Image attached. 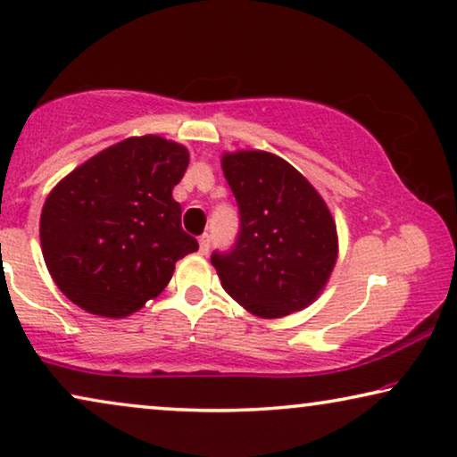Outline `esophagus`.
<instances>
[{
	"label": "esophagus",
	"instance_id": "obj_1",
	"mask_svg": "<svg viewBox=\"0 0 457 457\" xmlns=\"http://www.w3.org/2000/svg\"><path fill=\"white\" fill-rule=\"evenodd\" d=\"M210 245H212V237L208 233H204L202 237H199V252L205 255L210 252Z\"/></svg>",
	"mask_w": 457,
	"mask_h": 457
}]
</instances>
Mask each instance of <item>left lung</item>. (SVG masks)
<instances>
[{"instance_id": "left-lung-1", "label": "left lung", "mask_w": 457, "mask_h": 457, "mask_svg": "<svg viewBox=\"0 0 457 457\" xmlns=\"http://www.w3.org/2000/svg\"><path fill=\"white\" fill-rule=\"evenodd\" d=\"M222 170L241 222L235 245L212 253L224 291L260 318L303 310L320 295L337 262L327 204L274 154H224Z\"/></svg>"}]
</instances>
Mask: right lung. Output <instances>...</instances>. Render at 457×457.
<instances>
[{"label":"right lung","instance_id":"add662e5","mask_svg":"<svg viewBox=\"0 0 457 457\" xmlns=\"http://www.w3.org/2000/svg\"><path fill=\"white\" fill-rule=\"evenodd\" d=\"M187 166L179 143L130 137L54 187L41 212V249L72 303L105 318L133 314L164 291L177 260L197 252L172 197Z\"/></svg>","mask_w":457,"mask_h":457}]
</instances>
